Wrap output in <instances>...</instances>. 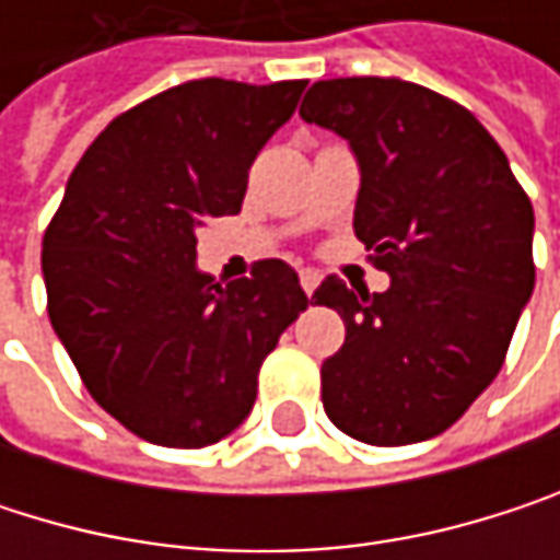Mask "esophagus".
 <instances>
[{
    "mask_svg": "<svg viewBox=\"0 0 560 560\" xmlns=\"http://www.w3.org/2000/svg\"><path fill=\"white\" fill-rule=\"evenodd\" d=\"M298 279H301V288H304V294H314V288L320 284V276H317L314 269H301V272H298Z\"/></svg>",
    "mask_w": 560,
    "mask_h": 560,
    "instance_id": "1",
    "label": "esophagus"
}]
</instances>
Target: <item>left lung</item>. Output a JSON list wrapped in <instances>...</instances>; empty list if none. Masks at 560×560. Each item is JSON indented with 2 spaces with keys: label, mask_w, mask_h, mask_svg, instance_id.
Returning <instances> with one entry per match:
<instances>
[{
  "label": "left lung",
  "mask_w": 560,
  "mask_h": 560,
  "mask_svg": "<svg viewBox=\"0 0 560 560\" xmlns=\"http://www.w3.org/2000/svg\"><path fill=\"white\" fill-rule=\"evenodd\" d=\"M301 119L350 142L353 233L389 272L383 294L327 276L347 324L320 366L327 418L376 447L447 431L487 389L535 288L532 200L497 139L460 103L398 80H317Z\"/></svg>",
  "instance_id": "8db88e82"
}]
</instances>
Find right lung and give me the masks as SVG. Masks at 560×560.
Returning <instances> with one entry per match:
<instances>
[{
    "instance_id": "1",
    "label": "right lung",
    "mask_w": 560,
    "mask_h": 560,
    "mask_svg": "<svg viewBox=\"0 0 560 560\" xmlns=\"http://www.w3.org/2000/svg\"><path fill=\"white\" fill-rule=\"evenodd\" d=\"M307 80H187L116 116L42 243L48 317L86 392L132 434L207 447L246 421L259 366L307 307L281 259L220 284L197 226L240 213L249 168Z\"/></svg>"
}]
</instances>
